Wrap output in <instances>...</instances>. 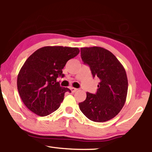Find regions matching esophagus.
Returning <instances> with one entry per match:
<instances>
[{
	"instance_id": "obj_1",
	"label": "esophagus",
	"mask_w": 152,
	"mask_h": 152,
	"mask_svg": "<svg viewBox=\"0 0 152 152\" xmlns=\"http://www.w3.org/2000/svg\"><path fill=\"white\" fill-rule=\"evenodd\" d=\"M70 90L71 91L72 93H74V92H75L76 91H78V89L77 88H73V87H72V88H70Z\"/></svg>"
}]
</instances>
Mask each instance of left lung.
<instances>
[{"instance_id":"left-lung-1","label":"left lung","mask_w":152,"mask_h":152,"mask_svg":"<svg viewBox=\"0 0 152 152\" xmlns=\"http://www.w3.org/2000/svg\"><path fill=\"white\" fill-rule=\"evenodd\" d=\"M81 58L100 82L95 94L86 92V99L78 104L82 113L94 122L114 118L126 101L128 81L126 72L113 53L101 47L82 48Z\"/></svg>"}]
</instances>
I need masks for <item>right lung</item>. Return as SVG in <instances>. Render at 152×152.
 Wrapping results in <instances>:
<instances>
[{"instance_id":"obj_1","label":"right lung","mask_w":152,"mask_h":152,"mask_svg":"<svg viewBox=\"0 0 152 152\" xmlns=\"http://www.w3.org/2000/svg\"><path fill=\"white\" fill-rule=\"evenodd\" d=\"M78 48L45 46L25 61L17 76V89L22 101L31 111L47 116L60 107L64 94L71 92L56 81L63 78L67 61L78 54Z\"/></svg>"}]
</instances>
